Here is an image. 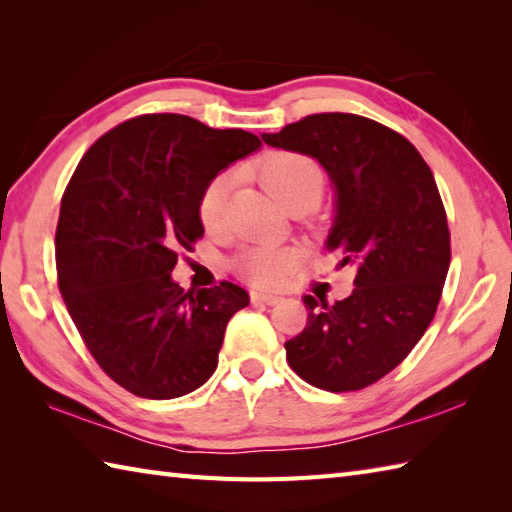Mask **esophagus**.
I'll return each mask as SVG.
<instances>
[{
  "label": "esophagus",
  "mask_w": 512,
  "mask_h": 512,
  "mask_svg": "<svg viewBox=\"0 0 512 512\" xmlns=\"http://www.w3.org/2000/svg\"><path fill=\"white\" fill-rule=\"evenodd\" d=\"M250 301L253 303H266V306H275L281 301L277 295H268V292H250Z\"/></svg>",
  "instance_id": "1"
}]
</instances>
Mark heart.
Returning a JSON list of instances; mask_svg holds the SVG:
<instances>
[{
	"instance_id": "1",
	"label": "heart",
	"mask_w": 512,
	"mask_h": 512,
	"mask_svg": "<svg viewBox=\"0 0 512 512\" xmlns=\"http://www.w3.org/2000/svg\"><path fill=\"white\" fill-rule=\"evenodd\" d=\"M281 209L303 213L317 206L325 189V171L317 160L299 151H270L248 169ZM231 176L220 173L204 184L198 198L200 222L215 231L226 215ZM297 248L284 246H246L235 257V270L255 286H275L284 279L297 262Z\"/></svg>"
}]
</instances>
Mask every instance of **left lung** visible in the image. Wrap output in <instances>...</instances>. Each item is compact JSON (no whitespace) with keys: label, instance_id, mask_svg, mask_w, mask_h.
Returning <instances> with one entry per match:
<instances>
[{"label":"left lung","instance_id":"1","mask_svg":"<svg viewBox=\"0 0 512 512\" xmlns=\"http://www.w3.org/2000/svg\"><path fill=\"white\" fill-rule=\"evenodd\" d=\"M264 143L317 158L336 189L330 250L354 266L343 301L303 297L308 323L288 365L325 391H358L405 361L436 317L451 264L438 184L405 136L356 114H312Z\"/></svg>","mask_w":512,"mask_h":512}]
</instances>
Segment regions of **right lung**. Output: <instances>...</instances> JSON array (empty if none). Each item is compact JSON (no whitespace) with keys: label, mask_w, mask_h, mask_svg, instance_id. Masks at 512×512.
Masks as SVG:
<instances>
[{"label":"right lung","mask_w":512,"mask_h":512,"mask_svg":"<svg viewBox=\"0 0 512 512\" xmlns=\"http://www.w3.org/2000/svg\"><path fill=\"white\" fill-rule=\"evenodd\" d=\"M259 145L244 129L145 114L96 140L65 187L61 297L94 361L134 396L169 400L204 385L228 319L248 306L231 281L184 292L171 270L204 235V184Z\"/></svg>","instance_id":"1"}]
</instances>
